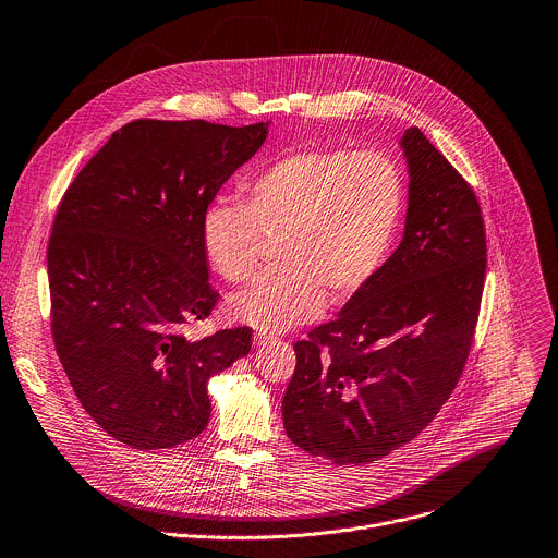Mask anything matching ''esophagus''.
I'll return each mask as SVG.
<instances>
[{"label":"esophagus","mask_w":558,"mask_h":558,"mask_svg":"<svg viewBox=\"0 0 558 558\" xmlns=\"http://www.w3.org/2000/svg\"><path fill=\"white\" fill-rule=\"evenodd\" d=\"M253 342H255V347L264 349L266 344L275 342V336H272V333H268V331H257V333H255V338H253Z\"/></svg>","instance_id":"1"}]
</instances>
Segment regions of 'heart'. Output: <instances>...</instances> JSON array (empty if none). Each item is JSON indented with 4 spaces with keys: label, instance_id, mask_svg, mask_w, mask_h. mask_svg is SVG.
Returning <instances> with one entry per match:
<instances>
[{
    "label": "heart",
    "instance_id": "obj_1",
    "mask_svg": "<svg viewBox=\"0 0 558 558\" xmlns=\"http://www.w3.org/2000/svg\"><path fill=\"white\" fill-rule=\"evenodd\" d=\"M242 192L244 203H209L203 248L220 277L240 283L257 268L264 235H279L281 264L229 299L235 320L270 331L316 318L325 292L344 301L362 290L388 259L405 211L403 170L379 150H294Z\"/></svg>",
    "mask_w": 558,
    "mask_h": 558
}]
</instances>
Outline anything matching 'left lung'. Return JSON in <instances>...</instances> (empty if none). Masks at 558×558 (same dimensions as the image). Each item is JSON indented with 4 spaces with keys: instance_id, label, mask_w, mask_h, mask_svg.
<instances>
[{
    "instance_id": "left-lung-1",
    "label": "left lung",
    "mask_w": 558,
    "mask_h": 558,
    "mask_svg": "<svg viewBox=\"0 0 558 558\" xmlns=\"http://www.w3.org/2000/svg\"><path fill=\"white\" fill-rule=\"evenodd\" d=\"M399 248L342 307L294 344L283 427L310 456L368 464L410 442L456 388L486 272L482 209L462 174L418 129Z\"/></svg>"
}]
</instances>
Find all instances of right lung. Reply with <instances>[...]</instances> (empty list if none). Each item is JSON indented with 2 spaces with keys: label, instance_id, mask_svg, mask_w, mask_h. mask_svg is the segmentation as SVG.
Instances as JSON below:
<instances>
[{
  "label": "right lung",
  "instance_id": "add662e5",
  "mask_svg": "<svg viewBox=\"0 0 558 558\" xmlns=\"http://www.w3.org/2000/svg\"><path fill=\"white\" fill-rule=\"evenodd\" d=\"M268 124L135 120L68 187L48 244L52 338L92 418L135 449L209 423L207 381L251 351V327L190 338L220 294L203 214L264 144Z\"/></svg>",
  "mask_w": 558,
  "mask_h": 558
}]
</instances>
